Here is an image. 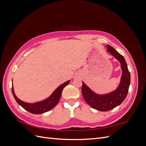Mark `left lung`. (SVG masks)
I'll return each instance as SVG.
<instances>
[{
	"mask_svg": "<svg viewBox=\"0 0 146 146\" xmlns=\"http://www.w3.org/2000/svg\"><path fill=\"white\" fill-rule=\"evenodd\" d=\"M107 51L120 62L122 70L121 82L116 90L100 95L95 93L82 82V95L86 103L92 108L101 111H109L120 105L127 97L130 84V74L123 56L110 45L106 46Z\"/></svg>",
	"mask_w": 146,
	"mask_h": 146,
	"instance_id": "8db88e82",
	"label": "left lung"
}]
</instances>
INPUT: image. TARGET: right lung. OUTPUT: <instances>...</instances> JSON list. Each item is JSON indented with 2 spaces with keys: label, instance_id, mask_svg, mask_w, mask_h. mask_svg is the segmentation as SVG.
Segmentation results:
<instances>
[{
  "label": "right lung",
  "instance_id": "obj_1",
  "mask_svg": "<svg viewBox=\"0 0 146 146\" xmlns=\"http://www.w3.org/2000/svg\"><path fill=\"white\" fill-rule=\"evenodd\" d=\"M70 80L66 82L63 83L62 85L59 86L54 91V92L48 97L46 99L38 102H35L33 104L24 102L21 100L17 98L15 94L14 90H13V86L12 85V93L13 96L17 102V103L22 107L24 108L25 110H27L29 112L32 114H42L46 113L47 111H50L53 108H54L56 104L60 100L61 98V92L63 91V88L68 85L69 83Z\"/></svg>",
  "mask_w": 146,
  "mask_h": 146
}]
</instances>
